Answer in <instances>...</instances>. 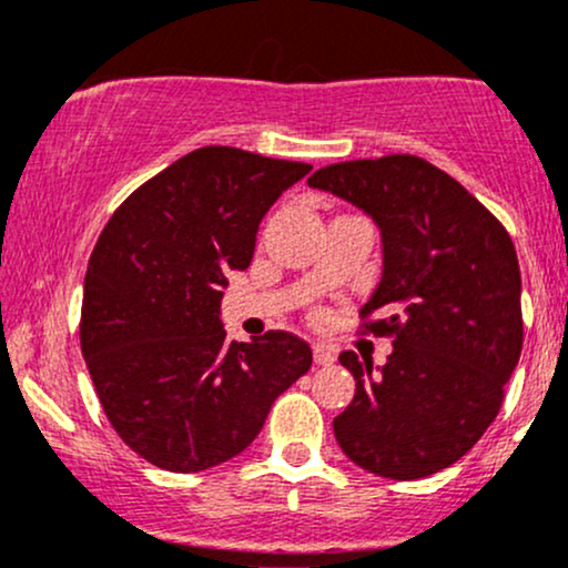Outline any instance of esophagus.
Wrapping results in <instances>:
<instances>
[{"label": "esophagus", "mask_w": 568, "mask_h": 568, "mask_svg": "<svg viewBox=\"0 0 568 568\" xmlns=\"http://www.w3.org/2000/svg\"><path fill=\"white\" fill-rule=\"evenodd\" d=\"M312 357H315L317 366H331L336 361V352L328 347V344H315L312 347Z\"/></svg>", "instance_id": "esophagus-1"}]
</instances>
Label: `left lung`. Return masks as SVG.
<instances>
[{"mask_svg":"<svg viewBox=\"0 0 568 568\" xmlns=\"http://www.w3.org/2000/svg\"><path fill=\"white\" fill-rule=\"evenodd\" d=\"M306 184L366 211L384 247L361 317L368 334L393 336V355L379 371L355 352L338 355L355 376V397L334 419L338 446L382 478L446 470L497 419L524 347L510 234L459 181L414 154L336 162ZM374 311L383 317L371 322Z\"/></svg>","mask_w":568,"mask_h":568,"instance_id":"1","label":"left lung"}]
</instances>
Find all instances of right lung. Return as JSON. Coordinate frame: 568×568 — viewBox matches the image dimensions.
I'll list each match as a JSON object with an SVG mask.
<instances>
[{"mask_svg":"<svg viewBox=\"0 0 568 568\" xmlns=\"http://www.w3.org/2000/svg\"><path fill=\"white\" fill-rule=\"evenodd\" d=\"M312 171L234 146H202L122 202L84 275L80 344L98 400L154 467L200 473L232 459L312 366L288 331L226 342L221 298L245 270L275 200Z\"/></svg>","mask_w":568,"mask_h":568,"instance_id":"add662e5","label":"right lung"}]
</instances>
